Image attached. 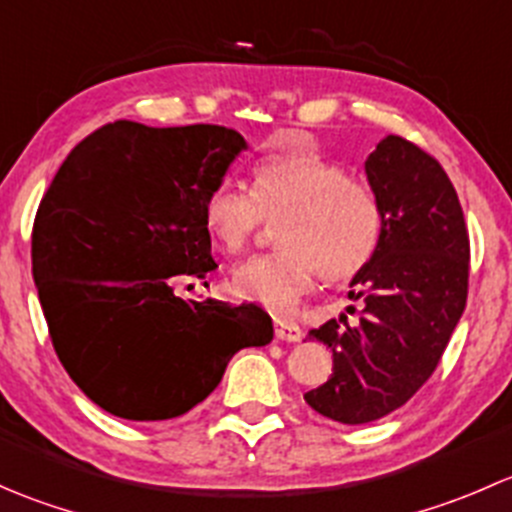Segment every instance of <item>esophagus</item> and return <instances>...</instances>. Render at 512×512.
Instances as JSON below:
<instances>
[{
    "label": "esophagus",
    "instance_id": "1",
    "mask_svg": "<svg viewBox=\"0 0 512 512\" xmlns=\"http://www.w3.org/2000/svg\"><path fill=\"white\" fill-rule=\"evenodd\" d=\"M275 337L280 342H302V329L294 322H287V319H275Z\"/></svg>",
    "mask_w": 512,
    "mask_h": 512
}]
</instances>
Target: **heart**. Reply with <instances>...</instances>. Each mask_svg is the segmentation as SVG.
<instances>
[{"label": "heart", "mask_w": 512, "mask_h": 512, "mask_svg": "<svg viewBox=\"0 0 512 512\" xmlns=\"http://www.w3.org/2000/svg\"><path fill=\"white\" fill-rule=\"evenodd\" d=\"M205 227L227 255L245 250L265 220L277 225L282 252L247 260L232 272V294L289 312L312 289L359 275L384 237V208L366 180L312 148L275 153L252 168V193L220 185L203 208Z\"/></svg>", "instance_id": "obj_1"}]
</instances>
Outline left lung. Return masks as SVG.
Here are the masks:
<instances>
[{
    "mask_svg": "<svg viewBox=\"0 0 512 512\" xmlns=\"http://www.w3.org/2000/svg\"><path fill=\"white\" fill-rule=\"evenodd\" d=\"M384 208L374 260L349 282L359 322L329 319L309 337L332 347L334 374L304 401L332 421H376L426 384L466 309L468 230L446 170L401 136L381 138L364 163Z\"/></svg>",
    "mask_w": 512,
    "mask_h": 512,
    "instance_id": "left-lung-1",
    "label": "left lung"
}]
</instances>
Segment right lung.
<instances>
[{
	"label": "right lung",
	"instance_id": "add662e5",
	"mask_svg": "<svg viewBox=\"0 0 512 512\" xmlns=\"http://www.w3.org/2000/svg\"><path fill=\"white\" fill-rule=\"evenodd\" d=\"M242 151L245 138L225 126L116 121L66 156L41 198L32 272L51 342L108 414H188L232 354L272 342V319L255 304L173 292L218 267L203 208Z\"/></svg>",
	"mask_w": 512,
	"mask_h": 512
}]
</instances>
